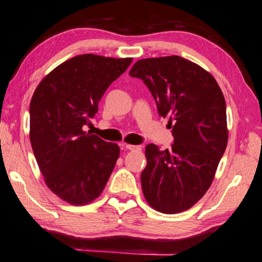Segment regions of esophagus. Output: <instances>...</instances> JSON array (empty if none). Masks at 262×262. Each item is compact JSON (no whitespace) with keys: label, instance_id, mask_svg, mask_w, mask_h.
<instances>
[{"label":"esophagus","instance_id":"obj_1","mask_svg":"<svg viewBox=\"0 0 262 262\" xmlns=\"http://www.w3.org/2000/svg\"><path fill=\"white\" fill-rule=\"evenodd\" d=\"M123 149L126 150H132V151H141L142 147L141 145H133V144H122Z\"/></svg>","mask_w":262,"mask_h":262}]
</instances>
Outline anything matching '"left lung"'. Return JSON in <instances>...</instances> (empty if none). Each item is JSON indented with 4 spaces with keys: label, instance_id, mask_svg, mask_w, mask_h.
I'll use <instances>...</instances> for the list:
<instances>
[{
    "label": "left lung",
    "instance_id": "8db88e82",
    "mask_svg": "<svg viewBox=\"0 0 262 262\" xmlns=\"http://www.w3.org/2000/svg\"><path fill=\"white\" fill-rule=\"evenodd\" d=\"M129 75L143 81L159 115L173 122L170 149L145 147L147 166L141 174L145 200L164 214L187 210L209 189L227 148L223 92L210 73L178 55L139 60Z\"/></svg>",
    "mask_w": 262,
    "mask_h": 262
}]
</instances>
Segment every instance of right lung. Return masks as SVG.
<instances>
[{
	"mask_svg": "<svg viewBox=\"0 0 262 262\" xmlns=\"http://www.w3.org/2000/svg\"><path fill=\"white\" fill-rule=\"evenodd\" d=\"M133 59L74 56L38 84L30 103V141L47 187L62 200L83 206L103 192L120 155L118 144L83 126L98 112L107 88Z\"/></svg>",
	"mask_w": 262,
	"mask_h": 262,
	"instance_id": "1",
	"label": "right lung"
}]
</instances>
